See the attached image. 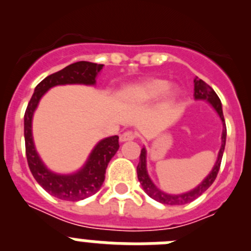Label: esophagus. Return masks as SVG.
Returning <instances> with one entry per match:
<instances>
[{
    "label": "esophagus",
    "instance_id": "obj_1",
    "mask_svg": "<svg viewBox=\"0 0 251 251\" xmlns=\"http://www.w3.org/2000/svg\"><path fill=\"white\" fill-rule=\"evenodd\" d=\"M136 138V133L130 132V130H128V132H124L123 134H121V142H128V141H133V139Z\"/></svg>",
    "mask_w": 251,
    "mask_h": 251
}]
</instances>
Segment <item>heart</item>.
<instances>
[{
    "instance_id": "1",
    "label": "heart",
    "mask_w": 251,
    "mask_h": 251,
    "mask_svg": "<svg viewBox=\"0 0 251 251\" xmlns=\"http://www.w3.org/2000/svg\"><path fill=\"white\" fill-rule=\"evenodd\" d=\"M168 81L163 79H151L130 88L128 98L133 103H147L163 94L168 89ZM170 95L171 98H174L175 92H171Z\"/></svg>"
}]
</instances>
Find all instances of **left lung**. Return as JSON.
<instances>
[{"mask_svg":"<svg viewBox=\"0 0 251 251\" xmlns=\"http://www.w3.org/2000/svg\"><path fill=\"white\" fill-rule=\"evenodd\" d=\"M195 93L194 97L196 99H203V100H207L211 103V105L214 106L215 110L217 112V114L220 115L221 121L224 123V130H223V145H221L220 152H219V157H217V161L215 163L214 168L210 172L207 177L203 179L200 185L197 186L196 188H194L192 191L186 192V194L182 195H167L165 192H162L161 190L153 185V182L151 181L150 176L147 174V168H146V150L141 151V156H139V163L137 166V176H138V181L142 185V188L145 190L146 194L150 197H152L153 200L158 201L161 203H165V205H185V203L191 202L195 199H197L199 196L203 194V192L207 190L210 186L214 183L215 178H216L217 174H219V170H220L221 165V159H223V153L224 150H225V143H226V127H225V119H224L223 114V106H221L220 98L217 97L216 93L214 92L211 86L206 84L205 81L199 79V77H195Z\"/></svg>","mask_w":251,"mask_h":251,"instance_id":"8db88e82","label":"left lung"}]
</instances>
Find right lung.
Here are the masks:
<instances>
[{
    "label": "right lung",
    "instance_id": "right-lung-1",
    "mask_svg": "<svg viewBox=\"0 0 251 251\" xmlns=\"http://www.w3.org/2000/svg\"><path fill=\"white\" fill-rule=\"evenodd\" d=\"M101 69L103 64L77 61L66 66L63 70L49 75L37 84L26 108L25 118H24V133H25L26 158H27L28 167L39 185L43 186L45 191L60 200H84L99 191L105 178L106 166L119 148V137L113 136L99 142L86 161V165L77 174L69 175V176L55 175L44 166L35 150L32 133H31L32 114L36 109L40 98L45 94L46 90L55 85H63V84L92 85L95 84V76Z\"/></svg>",
    "mask_w": 251,
    "mask_h": 251
}]
</instances>
